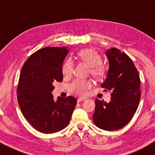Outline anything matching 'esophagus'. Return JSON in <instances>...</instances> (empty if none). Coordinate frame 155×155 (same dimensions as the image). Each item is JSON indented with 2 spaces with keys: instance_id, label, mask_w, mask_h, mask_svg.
<instances>
[{
  "instance_id": "obj_1",
  "label": "esophagus",
  "mask_w": 155,
  "mask_h": 155,
  "mask_svg": "<svg viewBox=\"0 0 155 155\" xmlns=\"http://www.w3.org/2000/svg\"><path fill=\"white\" fill-rule=\"evenodd\" d=\"M85 98H84V97H79V98H78V102H82V101H85Z\"/></svg>"
}]
</instances>
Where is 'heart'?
<instances>
[{
    "label": "heart",
    "mask_w": 155,
    "mask_h": 155,
    "mask_svg": "<svg viewBox=\"0 0 155 155\" xmlns=\"http://www.w3.org/2000/svg\"><path fill=\"white\" fill-rule=\"evenodd\" d=\"M78 58L81 61L89 66L91 75L95 79L101 80L104 79L107 75V69L104 64H102L101 56L94 49L85 48L78 52ZM73 64L71 59H68L64 64L61 68L62 74L65 77H70L73 74ZM92 83L90 80H76L69 86L71 92L76 94L84 96L87 90L91 87Z\"/></svg>",
    "instance_id": "obj_1"
}]
</instances>
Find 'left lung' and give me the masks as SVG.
Instances as JSON below:
<instances>
[{
  "label": "left lung",
  "instance_id": "1",
  "mask_svg": "<svg viewBox=\"0 0 155 155\" xmlns=\"http://www.w3.org/2000/svg\"><path fill=\"white\" fill-rule=\"evenodd\" d=\"M106 55L109 71L101 87L111 92V101H95L93 119L95 125L101 129L113 131L127 125L137 111L141 98L140 78L127 54L111 48L106 51Z\"/></svg>",
  "mask_w": 155,
  "mask_h": 155
}]
</instances>
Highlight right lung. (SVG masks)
I'll list each match as a JSON object with an SVG mask.
<instances>
[{
	"label": "right lung",
	"instance_id": "1",
	"mask_svg": "<svg viewBox=\"0 0 155 155\" xmlns=\"http://www.w3.org/2000/svg\"><path fill=\"white\" fill-rule=\"evenodd\" d=\"M67 48L46 47L28 58L21 69L17 99L21 112L33 127L44 134L59 132L68 125L77 100L58 97L51 92L56 82L63 80V61Z\"/></svg>",
	"mask_w": 155,
	"mask_h": 155
}]
</instances>
